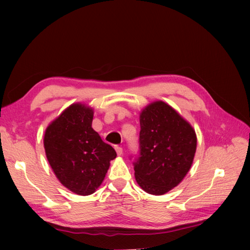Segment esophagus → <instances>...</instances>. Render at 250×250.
I'll use <instances>...</instances> for the list:
<instances>
[{
    "instance_id": "34e87169",
    "label": "esophagus",
    "mask_w": 250,
    "mask_h": 250,
    "mask_svg": "<svg viewBox=\"0 0 250 250\" xmlns=\"http://www.w3.org/2000/svg\"><path fill=\"white\" fill-rule=\"evenodd\" d=\"M115 149H116V151H117V154H118V155H120V156H121V155L123 154V148H122V147L116 146V148H115Z\"/></svg>"
}]
</instances>
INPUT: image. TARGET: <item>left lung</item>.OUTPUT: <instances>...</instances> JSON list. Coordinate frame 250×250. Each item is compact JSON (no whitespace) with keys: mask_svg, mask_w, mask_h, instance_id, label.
I'll return each mask as SVG.
<instances>
[{"mask_svg":"<svg viewBox=\"0 0 250 250\" xmlns=\"http://www.w3.org/2000/svg\"><path fill=\"white\" fill-rule=\"evenodd\" d=\"M140 156L135 180L151 195L177 187L190 171L197 147L191 124L163 101L148 104L140 113Z\"/></svg>","mask_w":250,"mask_h":250,"instance_id":"8db88e82","label":"left lung"}]
</instances>
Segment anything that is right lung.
<instances>
[{
    "label": "right lung",
    "instance_id": "1",
    "mask_svg": "<svg viewBox=\"0 0 250 250\" xmlns=\"http://www.w3.org/2000/svg\"><path fill=\"white\" fill-rule=\"evenodd\" d=\"M94 109L74 103L53 120L44 131L47 160L60 184L75 194L87 196L104 180L117 153L92 127Z\"/></svg>",
    "mask_w": 250,
    "mask_h": 250
}]
</instances>
